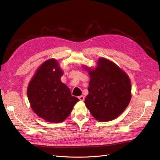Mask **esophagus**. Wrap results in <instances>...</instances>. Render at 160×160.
I'll use <instances>...</instances> for the list:
<instances>
[{
	"label": "esophagus",
	"mask_w": 160,
	"mask_h": 160,
	"mask_svg": "<svg viewBox=\"0 0 160 160\" xmlns=\"http://www.w3.org/2000/svg\"><path fill=\"white\" fill-rule=\"evenodd\" d=\"M78 98H79L80 100H81V101H83V100H84V97H83V95L79 96V97H78Z\"/></svg>",
	"instance_id": "esophagus-1"
}]
</instances>
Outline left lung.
<instances>
[{"label": "left lung", "instance_id": "1", "mask_svg": "<svg viewBox=\"0 0 160 160\" xmlns=\"http://www.w3.org/2000/svg\"><path fill=\"white\" fill-rule=\"evenodd\" d=\"M90 81L85 104L99 122L110 121L118 117L128 106L131 82L128 74L113 62L100 58L95 69L83 65Z\"/></svg>", "mask_w": 160, "mask_h": 160}]
</instances>
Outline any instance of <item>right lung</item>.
<instances>
[{"instance_id":"1","label":"right lung","mask_w":160,"mask_h":160,"mask_svg":"<svg viewBox=\"0 0 160 160\" xmlns=\"http://www.w3.org/2000/svg\"><path fill=\"white\" fill-rule=\"evenodd\" d=\"M63 74L57 60L49 59L38 67L28 83L27 96L32 110L49 122H63L79 101L61 82Z\"/></svg>"}]
</instances>
